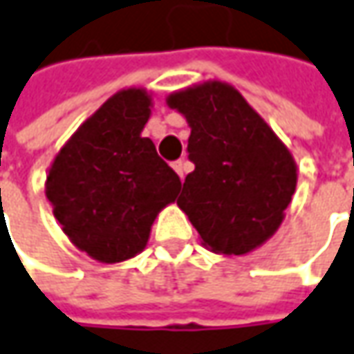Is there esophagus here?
I'll return each mask as SVG.
<instances>
[{"label":"esophagus","instance_id":"1","mask_svg":"<svg viewBox=\"0 0 354 354\" xmlns=\"http://www.w3.org/2000/svg\"><path fill=\"white\" fill-rule=\"evenodd\" d=\"M172 168L176 170L178 176H180V178H182V180H184V174H186V162H184V160H176V162L172 165Z\"/></svg>","mask_w":354,"mask_h":354}]
</instances>
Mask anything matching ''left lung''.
<instances>
[{
  "label": "left lung",
  "mask_w": 354,
  "mask_h": 354,
  "mask_svg": "<svg viewBox=\"0 0 354 354\" xmlns=\"http://www.w3.org/2000/svg\"><path fill=\"white\" fill-rule=\"evenodd\" d=\"M186 117L188 158L178 205L205 247L247 254L276 233L296 192V162L241 93L223 82H205L168 95Z\"/></svg>",
  "instance_id": "1"
}]
</instances>
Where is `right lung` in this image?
Wrapping results in <instances>:
<instances>
[{"label": "right lung", "instance_id": "1", "mask_svg": "<svg viewBox=\"0 0 354 354\" xmlns=\"http://www.w3.org/2000/svg\"><path fill=\"white\" fill-rule=\"evenodd\" d=\"M151 95L129 88L109 97L56 154L46 198L62 231L100 262H121L147 247L158 212L176 200L180 178L140 131Z\"/></svg>", "mask_w": 354, "mask_h": 354}]
</instances>
